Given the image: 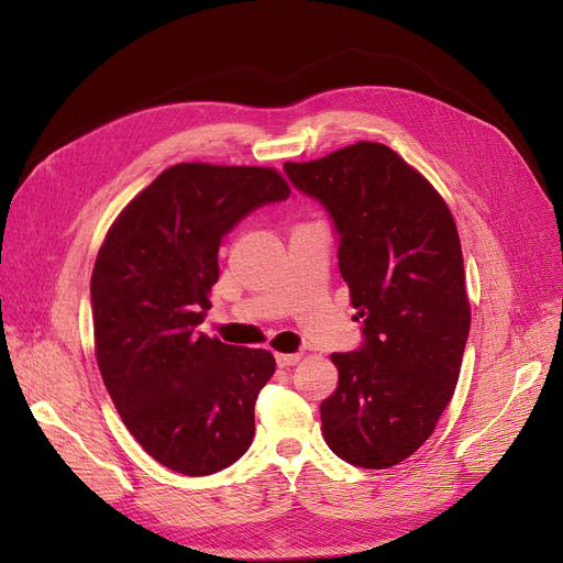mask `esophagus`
<instances>
[{
  "instance_id": "esophagus-1",
  "label": "esophagus",
  "mask_w": 563,
  "mask_h": 563,
  "mask_svg": "<svg viewBox=\"0 0 563 563\" xmlns=\"http://www.w3.org/2000/svg\"><path fill=\"white\" fill-rule=\"evenodd\" d=\"M299 361H301V353H278V356H276V363L283 369H289L291 365H297Z\"/></svg>"
}]
</instances>
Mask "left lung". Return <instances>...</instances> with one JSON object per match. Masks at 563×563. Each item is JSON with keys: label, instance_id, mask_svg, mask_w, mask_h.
Segmentation results:
<instances>
[{"label": "left lung", "instance_id": "1", "mask_svg": "<svg viewBox=\"0 0 563 563\" xmlns=\"http://www.w3.org/2000/svg\"><path fill=\"white\" fill-rule=\"evenodd\" d=\"M340 236V274L363 321L358 351L333 353L338 388L321 433L346 463L386 470L418 452L448 408L470 333L463 253L448 202L383 143L287 162Z\"/></svg>", "mask_w": 563, "mask_h": 563}]
</instances>
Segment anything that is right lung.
<instances>
[{
	"mask_svg": "<svg viewBox=\"0 0 563 563\" xmlns=\"http://www.w3.org/2000/svg\"><path fill=\"white\" fill-rule=\"evenodd\" d=\"M289 187L276 168L175 164L118 214L91 276L96 358L139 445L180 475H212L251 448L269 351L198 333L223 236Z\"/></svg>",
	"mask_w": 563,
	"mask_h": 563,
	"instance_id": "obj_1",
	"label": "right lung"
}]
</instances>
